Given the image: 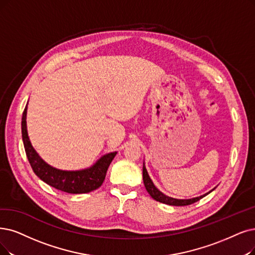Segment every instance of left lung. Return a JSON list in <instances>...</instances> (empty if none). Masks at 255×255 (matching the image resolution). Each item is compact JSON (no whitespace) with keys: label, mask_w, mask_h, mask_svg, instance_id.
Here are the masks:
<instances>
[{"label":"left lung","mask_w":255,"mask_h":255,"mask_svg":"<svg viewBox=\"0 0 255 255\" xmlns=\"http://www.w3.org/2000/svg\"><path fill=\"white\" fill-rule=\"evenodd\" d=\"M143 182H144V186L147 190V192L150 195V197L161 203H164V204L167 205H172V206H186V205H190L192 203L198 202L199 200H201L202 198H204L205 196H207L208 193H210L212 190H215L213 188L212 190H210L209 192L205 193V195L197 197V198H192V199H186V200H183V199H175V198H170L168 196H165L164 193L161 192L155 185L152 181L150 180L148 174H147V170L143 164Z\"/></svg>","instance_id":"1"}]
</instances>
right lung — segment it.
<instances>
[{
  "label": "right lung",
  "mask_w": 255,
  "mask_h": 255,
  "mask_svg": "<svg viewBox=\"0 0 255 255\" xmlns=\"http://www.w3.org/2000/svg\"><path fill=\"white\" fill-rule=\"evenodd\" d=\"M27 106L22 117V138L28 161L34 174L48 185L68 193H88L103 184L107 170L117 151L109 152L101 157L94 165L81 170H62L49 165L38 156L31 145L27 131Z\"/></svg>",
  "instance_id": "obj_1"
}]
</instances>
